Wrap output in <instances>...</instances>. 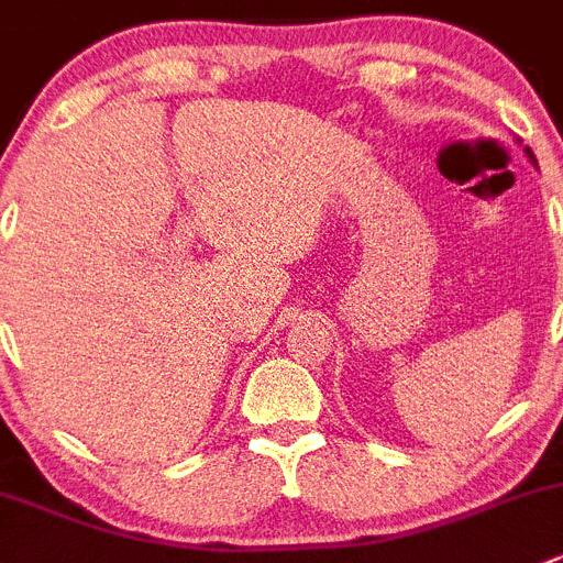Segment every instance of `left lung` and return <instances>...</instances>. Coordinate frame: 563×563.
Masks as SVG:
<instances>
[{
	"label": "left lung",
	"instance_id": "1",
	"mask_svg": "<svg viewBox=\"0 0 563 563\" xmlns=\"http://www.w3.org/2000/svg\"><path fill=\"white\" fill-rule=\"evenodd\" d=\"M526 154H528V159H531V163L537 165V157H533V152H531V148H526ZM537 168H539V165H537Z\"/></svg>",
	"mask_w": 563,
	"mask_h": 563
}]
</instances>
